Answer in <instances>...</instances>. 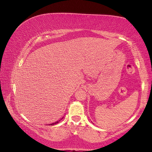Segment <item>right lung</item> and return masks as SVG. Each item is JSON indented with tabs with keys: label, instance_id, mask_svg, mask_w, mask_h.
<instances>
[{
	"label": "right lung",
	"instance_id": "right-lung-1",
	"mask_svg": "<svg viewBox=\"0 0 152 152\" xmlns=\"http://www.w3.org/2000/svg\"><path fill=\"white\" fill-rule=\"evenodd\" d=\"M60 120H59L58 121H56V122H55V123H53V124H50L51 125H56V124H58V123H59V121Z\"/></svg>",
	"mask_w": 152,
	"mask_h": 152
}]
</instances>
